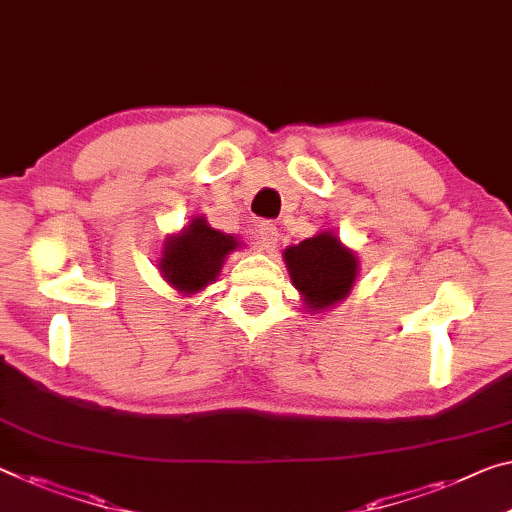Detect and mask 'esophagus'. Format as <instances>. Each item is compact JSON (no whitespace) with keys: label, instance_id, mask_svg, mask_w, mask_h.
Listing matches in <instances>:
<instances>
[{"label":"esophagus","instance_id":"esophagus-1","mask_svg":"<svg viewBox=\"0 0 512 512\" xmlns=\"http://www.w3.org/2000/svg\"><path fill=\"white\" fill-rule=\"evenodd\" d=\"M256 238H258V245H261L265 251H274L279 242V229L272 222H267V219H261V222L256 224Z\"/></svg>","mask_w":512,"mask_h":512}]
</instances>
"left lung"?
<instances>
[{
	"label": "left lung",
	"instance_id": "obj_1",
	"mask_svg": "<svg viewBox=\"0 0 512 512\" xmlns=\"http://www.w3.org/2000/svg\"><path fill=\"white\" fill-rule=\"evenodd\" d=\"M286 263L295 288L306 297L309 309H327L350 293L357 277V258L332 233L286 249Z\"/></svg>",
	"mask_w": 512,
	"mask_h": 512
}]
</instances>
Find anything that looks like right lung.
<instances>
[{
  "label": "right lung",
  "instance_id": "1",
  "mask_svg": "<svg viewBox=\"0 0 512 512\" xmlns=\"http://www.w3.org/2000/svg\"><path fill=\"white\" fill-rule=\"evenodd\" d=\"M238 247L233 235L210 229L206 219L199 217L187 229L171 238L164 247L162 274L171 286L183 293H196L222 270V263L229 251Z\"/></svg>",
  "mask_w": 512,
  "mask_h": 512
}]
</instances>
